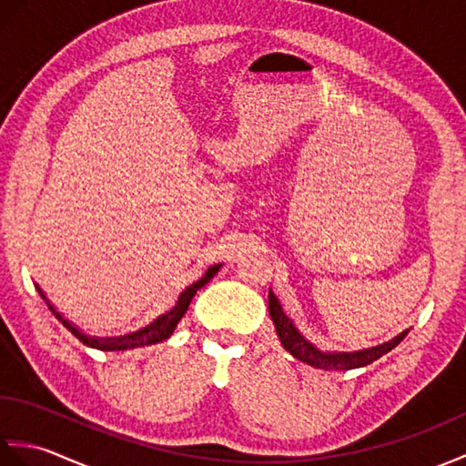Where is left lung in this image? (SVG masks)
Returning <instances> with one entry per match:
<instances>
[{
  "mask_svg": "<svg viewBox=\"0 0 466 466\" xmlns=\"http://www.w3.org/2000/svg\"><path fill=\"white\" fill-rule=\"evenodd\" d=\"M268 310H270V319L276 326V334L282 342V346L289 350L294 359H299L306 364L314 366V369H322V370H350V369H360V366L372 364L374 360H379L382 354L390 352L394 346H399L404 336L409 334V330L400 332L399 336H394L392 340L384 342L380 346H372V349H364V350H356V352H324L320 349H316L312 342H309L300 334V330L296 329L294 322L284 314L282 306L276 299L272 289L268 290Z\"/></svg>",
  "mask_w": 466,
  "mask_h": 466,
  "instance_id": "1",
  "label": "left lung"
}]
</instances>
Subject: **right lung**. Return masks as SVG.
I'll list each match as a JSON object with an SVG mask.
<instances>
[{
    "label": "right lung",
    "instance_id": "1",
    "mask_svg": "<svg viewBox=\"0 0 466 466\" xmlns=\"http://www.w3.org/2000/svg\"><path fill=\"white\" fill-rule=\"evenodd\" d=\"M220 266H222V264L210 266V268L206 270V274L202 276L200 280L194 282L192 286H187V289H186L180 296H177V302H176V306H174V309H172L170 312L157 316V319H156L152 324L144 326V329H140L137 332L126 334V336H114V339H97V336H87V334H84L82 330H77L72 322L66 320L64 316L56 310V306L46 299L44 290L39 289L37 284H35V290H37L39 296H42V299L46 300L47 309L52 310V314L56 316V319H57L59 322H62V324L66 326V329H67L69 332H72L77 340L84 342L86 346H90V349H97V350H130V349H140V346H150V344H157V342H162V340H166V339H170L174 329L177 326V322L182 320V316L186 314L187 306H190V302H192V299H194V294H196L198 290H200L202 286H206L208 282H210V280L214 279V274H216L218 270H220Z\"/></svg>",
    "mask_w": 466,
    "mask_h": 466
}]
</instances>
